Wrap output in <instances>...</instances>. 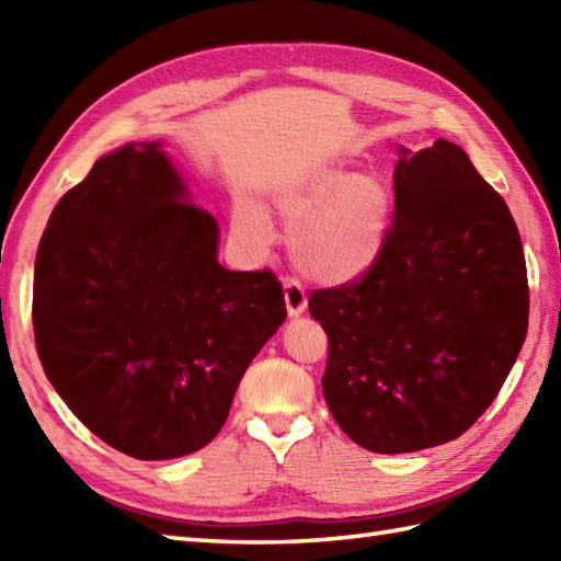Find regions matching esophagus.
I'll use <instances>...</instances> for the list:
<instances>
[{"mask_svg":"<svg viewBox=\"0 0 561 561\" xmlns=\"http://www.w3.org/2000/svg\"><path fill=\"white\" fill-rule=\"evenodd\" d=\"M284 301H287V311L289 316H301L308 306L306 291L301 287V282L296 277H287L284 282Z\"/></svg>","mask_w":561,"mask_h":561,"instance_id":"obj_1","label":"esophagus"}]
</instances>
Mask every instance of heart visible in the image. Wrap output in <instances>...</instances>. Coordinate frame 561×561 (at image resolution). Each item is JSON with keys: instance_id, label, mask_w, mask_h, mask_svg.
<instances>
[{"instance_id": "obj_1", "label": "heart", "mask_w": 561, "mask_h": 561, "mask_svg": "<svg viewBox=\"0 0 561 561\" xmlns=\"http://www.w3.org/2000/svg\"><path fill=\"white\" fill-rule=\"evenodd\" d=\"M277 207L294 226L296 265L313 279L328 284L359 279L376 267L388 245L392 197L380 178L320 169L284 190ZM241 221L260 243L270 241V226L257 209L245 207Z\"/></svg>"}]
</instances>
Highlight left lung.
I'll use <instances>...</instances> for the list:
<instances>
[{
  "instance_id": "left-lung-1",
  "label": "left lung",
  "mask_w": 561,
  "mask_h": 561,
  "mask_svg": "<svg viewBox=\"0 0 561 561\" xmlns=\"http://www.w3.org/2000/svg\"><path fill=\"white\" fill-rule=\"evenodd\" d=\"M396 211L371 272L313 289L325 402L354 444L412 453L458 438L502 390L528 332V272L502 195L436 139L392 173Z\"/></svg>"
}]
</instances>
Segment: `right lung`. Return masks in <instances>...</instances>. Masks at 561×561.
<instances>
[{"instance_id":"add662e5","label":"right lung","mask_w":561,"mask_h":561,"mask_svg":"<svg viewBox=\"0 0 561 561\" xmlns=\"http://www.w3.org/2000/svg\"><path fill=\"white\" fill-rule=\"evenodd\" d=\"M217 241V221L187 199L157 141L101 157L47 221L35 350L79 422L127 456L207 446L287 318L274 272L221 267Z\"/></svg>"}]
</instances>
